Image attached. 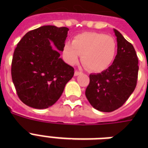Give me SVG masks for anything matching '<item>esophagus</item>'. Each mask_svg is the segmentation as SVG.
<instances>
[{
	"instance_id": "esophagus-1",
	"label": "esophagus",
	"mask_w": 148,
	"mask_h": 148,
	"mask_svg": "<svg viewBox=\"0 0 148 148\" xmlns=\"http://www.w3.org/2000/svg\"><path fill=\"white\" fill-rule=\"evenodd\" d=\"M82 73H81V71H75V72H74V76H78V75H80V74H81Z\"/></svg>"
}]
</instances>
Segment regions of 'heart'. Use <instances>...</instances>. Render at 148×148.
<instances>
[{
    "instance_id": "heart-1",
    "label": "heart",
    "mask_w": 148,
    "mask_h": 148,
    "mask_svg": "<svg viewBox=\"0 0 148 148\" xmlns=\"http://www.w3.org/2000/svg\"><path fill=\"white\" fill-rule=\"evenodd\" d=\"M117 44L112 37L97 32H85L77 35L71 45L67 43L64 55L71 64L77 62L79 54L83 64L94 72L108 69L114 60Z\"/></svg>"
}]
</instances>
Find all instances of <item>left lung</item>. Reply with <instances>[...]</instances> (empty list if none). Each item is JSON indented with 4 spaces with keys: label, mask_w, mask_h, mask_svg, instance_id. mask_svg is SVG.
<instances>
[{
    "label": "left lung",
    "mask_w": 148,
    "mask_h": 148,
    "mask_svg": "<svg viewBox=\"0 0 148 148\" xmlns=\"http://www.w3.org/2000/svg\"><path fill=\"white\" fill-rule=\"evenodd\" d=\"M117 51L114 62L101 73L90 74L85 95L93 108L111 112L121 108L137 85L138 58L133 45L114 29Z\"/></svg>",
    "instance_id": "left-lung-1"
}]
</instances>
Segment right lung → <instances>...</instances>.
<instances>
[{
    "label": "right lung",
    "instance_id": "right-lung-1",
    "mask_svg": "<svg viewBox=\"0 0 148 148\" xmlns=\"http://www.w3.org/2000/svg\"><path fill=\"white\" fill-rule=\"evenodd\" d=\"M68 31L45 25L27 32L17 44L11 77L17 96L26 105L36 109L52 106L74 76V67L60 58Z\"/></svg>",
    "mask_w": 148,
    "mask_h": 148
}]
</instances>
